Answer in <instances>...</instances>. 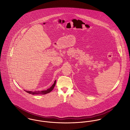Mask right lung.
Returning a JSON list of instances; mask_svg holds the SVG:
<instances>
[{
	"instance_id": "obj_1",
	"label": "right lung",
	"mask_w": 130,
	"mask_h": 130,
	"mask_svg": "<svg viewBox=\"0 0 130 130\" xmlns=\"http://www.w3.org/2000/svg\"><path fill=\"white\" fill-rule=\"evenodd\" d=\"M56 80L55 81V83L53 85V86L50 88V89H48L47 90H45V91H35V92H32V91H26V93H30V94H46L47 93H49L50 92H51L53 89L54 88H55V86L56 85Z\"/></svg>"
}]
</instances>
